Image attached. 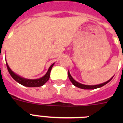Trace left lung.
Listing matches in <instances>:
<instances>
[{
	"mask_svg": "<svg viewBox=\"0 0 123 123\" xmlns=\"http://www.w3.org/2000/svg\"><path fill=\"white\" fill-rule=\"evenodd\" d=\"M68 78H69V80L71 81V82H72V84H73L74 86L77 87H79V88H81V89H97V88H99L101 87L104 86H105V84L109 82L112 79V78H113V76L112 78H111L110 79H109L108 81H107L106 82H104V83H102V84H97V85H94V86H89V85H85V84H82L79 83V82H77L76 81H75L74 79L72 78V76H71L70 73H69V71L68 72Z\"/></svg>",
	"mask_w": 123,
	"mask_h": 123,
	"instance_id": "8db88e82",
	"label": "left lung"
}]
</instances>
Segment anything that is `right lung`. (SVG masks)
<instances>
[{
    "label": "right lung",
    "mask_w": 123,
    "mask_h": 123,
    "mask_svg": "<svg viewBox=\"0 0 123 123\" xmlns=\"http://www.w3.org/2000/svg\"><path fill=\"white\" fill-rule=\"evenodd\" d=\"M6 65L10 74L11 75V76L17 82L19 83L21 85L24 86L29 87H34L42 86L44 85V84L49 79L51 69H52V67L54 66V63L52 64L50 67H49V68L48 69V71L47 72V73L44 75V76L36 79H28L19 76L17 75V74H15L13 71H12V69L8 67V64H7L6 62Z\"/></svg>",
    "instance_id": "right-lung-1"
}]
</instances>
